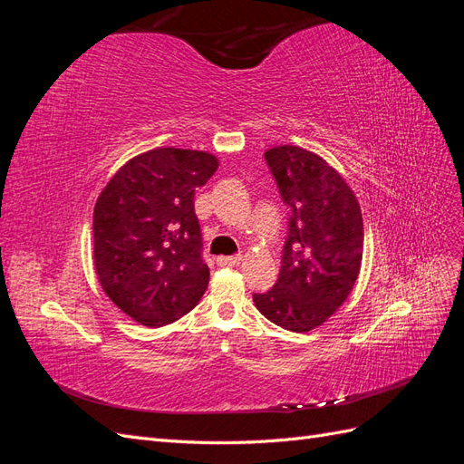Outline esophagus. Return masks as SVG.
Segmentation results:
<instances>
[{
    "label": "esophagus",
    "mask_w": 464,
    "mask_h": 464,
    "mask_svg": "<svg viewBox=\"0 0 464 464\" xmlns=\"http://www.w3.org/2000/svg\"><path fill=\"white\" fill-rule=\"evenodd\" d=\"M217 261L220 266H237L244 261V257L242 256H228V257H218Z\"/></svg>",
    "instance_id": "obj_1"
}]
</instances>
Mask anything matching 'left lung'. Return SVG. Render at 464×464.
<instances>
[{
    "label": "left lung",
    "instance_id": "obj_1",
    "mask_svg": "<svg viewBox=\"0 0 464 464\" xmlns=\"http://www.w3.org/2000/svg\"><path fill=\"white\" fill-rule=\"evenodd\" d=\"M265 160L290 208L288 236L275 286L254 294L275 325L307 333L348 298L362 266L363 220L354 191L319 154L296 145L273 147Z\"/></svg>",
    "mask_w": 464,
    "mask_h": 464
}]
</instances>
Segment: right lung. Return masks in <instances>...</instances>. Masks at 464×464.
Returning a JSON list of instances; mask_svg holds the SVG:
<instances>
[{
  "label": "right lung",
  "instance_id": "add662e5",
  "mask_svg": "<svg viewBox=\"0 0 464 464\" xmlns=\"http://www.w3.org/2000/svg\"><path fill=\"white\" fill-rule=\"evenodd\" d=\"M217 168L210 152L152 149L125 162L98 195L92 215L98 283L145 327L174 323L207 290L193 198Z\"/></svg>",
  "mask_w": 464,
  "mask_h": 464
}]
</instances>
